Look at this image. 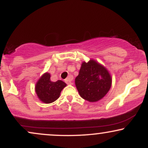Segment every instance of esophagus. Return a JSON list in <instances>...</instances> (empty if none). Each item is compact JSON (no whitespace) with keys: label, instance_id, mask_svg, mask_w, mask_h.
<instances>
[{"label":"esophagus","instance_id":"1","mask_svg":"<svg viewBox=\"0 0 148 148\" xmlns=\"http://www.w3.org/2000/svg\"><path fill=\"white\" fill-rule=\"evenodd\" d=\"M72 81H73L72 76H69L67 79H65V83L68 85H71L72 84Z\"/></svg>","mask_w":148,"mask_h":148}]
</instances>
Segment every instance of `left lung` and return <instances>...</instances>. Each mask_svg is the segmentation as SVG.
Here are the masks:
<instances>
[{
  "instance_id": "1",
  "label": "left lung",
  "mask_w": 148,
  "mask_h": 148,
  "mask_svg": "<svg viewBox=\"0 0 148 148\" xmlns=\"http://www.w3.org/2000/svg\"><path fill=\"white\" fill-rule=\"evenodd\" d=\"M75 84L83 99L94 102L103 98L109 90L111 77L104 67L91 60L81 64Z\"/></svg>"
}]
</instances>
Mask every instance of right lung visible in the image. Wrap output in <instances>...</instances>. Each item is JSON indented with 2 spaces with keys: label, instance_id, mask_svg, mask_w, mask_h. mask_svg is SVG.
Instances as JSON below:
<instances>
[{
  "label": "right lung",
  "instance_id": "obj_1",
  "mask_svg": "<svg viewBox=\"0 0 148 148\" xmlns=\"http://www.w3.org/2000/svg\"><path fill=\"white\" fill-rule=\"evenodd\" d=\"M50 74L46 73L39 79L35 86L39 99L46 103L53 102L60 95V92L66 86V84L62 81L58 80L53 82L50 79Z\"/></svg>",
  "mask_w": 148,
  "mask_h": 148
}]
</instances>
